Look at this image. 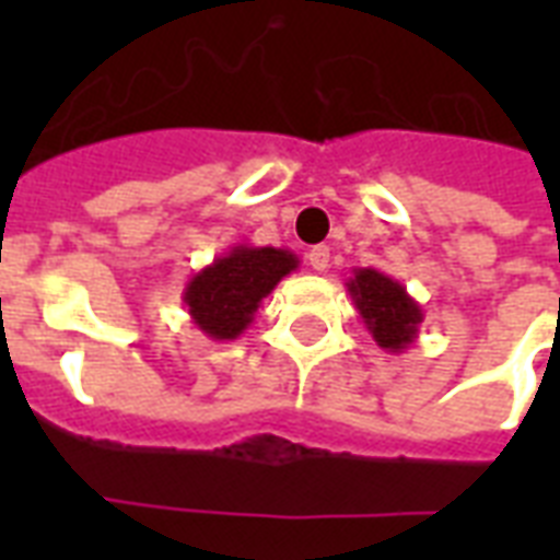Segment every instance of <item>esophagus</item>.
Instances as JSON below:
<instances>
[{"instance_id": "esophagus-1", "label": "esophagus", "mask_w": 560, "mask_h": 560, "mask_svg": "<svg viewBox=\"0 0 560 560\" xmlns=\"http://www.w3.org/2000/svg\"><path fill=\"white\" fill-rule=\"evenodd\" d=\"M307 264H311L316 272L328 270V264H331V253H328V246H314V249L307 253Z\"/></svg>"}]
</instances>
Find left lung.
<instances>
[{"mask_svg": "<svg viewBox=\"0 0 560 560\" xmlns=\"http://www.w3.org/2000/svg\"><path fill=\"white\" fill-rule=\"evenodd\" d=\"M346 288H349L351 302L358 307L366 331L383 351L404 354L418 340L424 311L409 296L400 281L374 270V267H358V270H351Z\"/></svg>", "mask_w": 560, "mask_h": 560, "instance_id": "left-lung-1", "label": "left lung"}]
</instances>
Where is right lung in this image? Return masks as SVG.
<instances>
[{
    "mask_svg": "<svg viewBox=\"0 0 560 560\" xmlns=\"http://www.w3.org/2000/svg\"><path fill=\"white\" fill-rule=\"evenodd\" d=\"M296 267L299 258L290 249L237 244L194 272L183 302L191 323L209 340L232 342L253 325L264 299Z\"/></svg>",
    "mask_w": 560,
    "mask_h": 560,
    "instance_id": "1",
    "label": "right lung"
}]
</instances>
